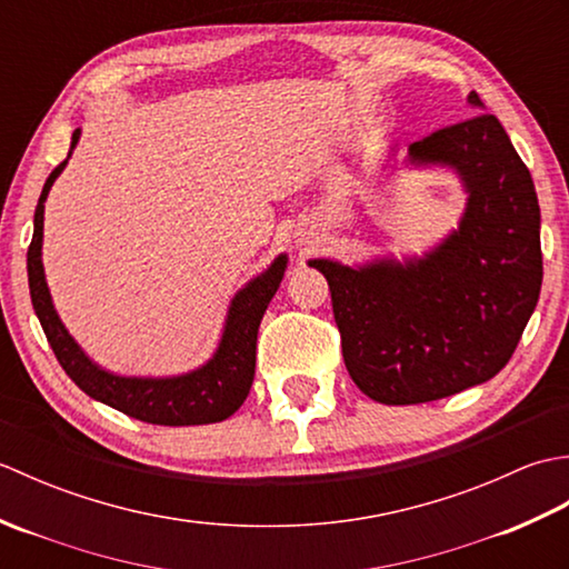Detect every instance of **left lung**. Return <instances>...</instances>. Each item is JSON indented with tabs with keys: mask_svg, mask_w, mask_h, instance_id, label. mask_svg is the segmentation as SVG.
<instances>
[{
	"mask_svg": "<svg viewBox=\"0 0 569 569\" xmlns=\"http://www.w3.org/2000/svg\"><path fill=\"white\" fill-rule=\"evenodd\" d=\"M469 102L485 107L477 92ZM408 156L462 178L469 198L459 229L406 263L310 261L328 278L349 377L386 406L438 401L497 377L542 283L536 186L497 117L432 131Z\"/></svg>",
	"mask_w": 569,
	"mask_h": 569,
	"instance_id": "1",
	"label": "left lung"
}]
</instances>
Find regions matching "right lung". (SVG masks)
Wrapping results in <instances>:
<instances>
[{
	"mask_svg": "<svg viewBox=\"0 0 569 569\" xmlns=\"http://www.w3.org/2000/svg\"><path fill=\"white\" fill-rule=\"evenodd\" d=\"M80 129L72 131L70 149H76ZM66 163L68 159L53 168V173L48 176L41 190L33 214V237L27 253L31 303L60 367L94 401L122 410L129 418L153 422V426H208V422H220L229 418L249 396L253 367H257L259 325L283 278L288 263L286 253H281L269 269L249 281L234 296L227 312L220 347H217L208 365L171 379L117 377V373L104 371L94 361H90L78 342L68 335L58 312L53 310V300L46 286L41 261L43 202Z\"/></svg>",
	"mask_w": 569,
	"mask_h": 569,
	"instance_id": "right-lung-1",
	"label": "right lung"
}]
</instances>
